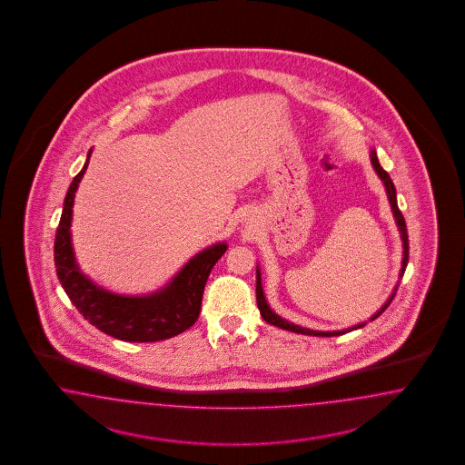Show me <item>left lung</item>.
Masks as SVG:
<instances>
[{"label":"left lung","instance_id":"1","mask_svg":"<svg viewBox=\"0 0 465 465\" xmlns=\"http://www.w3.org/2000/svg\"><path fill=\"white\" fill-rule=\"evenodd\" d=\"M370 160H371V167L375 169L377 172V175L381 177V183L385 185V193H387V197H389V203H391V208H392V214H394L395 223H397V228H399V232H401V240H402V268H401V272H399V278H402L404 276V271L408 268V261H409V240H408V228H406V222H404V216H402V213L399 212V206H397V196H395V187L394 183H392V179H391V175L385 172V170L381 169V162H379V158H377V153H375V150L371 148V152H370ZM257 282H255V295H257V307L261 310V317L271 325H276V327H282L284 331H292V332H296V334H309V336H319V338H331V336H341V334H346V332H351L354 329H360V327H363V325L368 324V322H361V324L352 325V327H348V329H342V331H312V329H307V327H302V325L293 324V322H288L286 319H282L280 317L276 312H272V309L268 305V300H266V296H264V290H262V282H261V271H259V266H257ZM399 286V284H397ZM397 286L394 288V292H392V295L389 296V300L381 305V309L377 312V313H373V317L370 319V322L371 321H375L377 317H381V313L385 312V309L391 305V302H392V298L395 296V292H397Z\"/></svg>","mask_w":465,"mask_h":465}]
</instances>
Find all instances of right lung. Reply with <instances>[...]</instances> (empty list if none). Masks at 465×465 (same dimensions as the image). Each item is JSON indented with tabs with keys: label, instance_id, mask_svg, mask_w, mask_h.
I'll return each instance as SVG.
<instances>
[{
	"label": "right lung",
	"instance_id": "right-lung-1",
	"mask_svg": "<svg viewBox=\"0 0 465 465\" xmlns=\"http://www.w3.org/2000/svg\"><path fill=\"white\" fill-rule=\"evenodd\" d=\"M90 155L92 150L64 197L54 242L57 280L84 319L107 336L127 342L173 338L196 322L208 276L228 245L218 242L196 253L163 288L150 295H117L104 290L80 271L71 243L74 193L84 179Z\"/></svg>",
	"mask_w": 465,
	"mask_h": 465
}]
</instances>
